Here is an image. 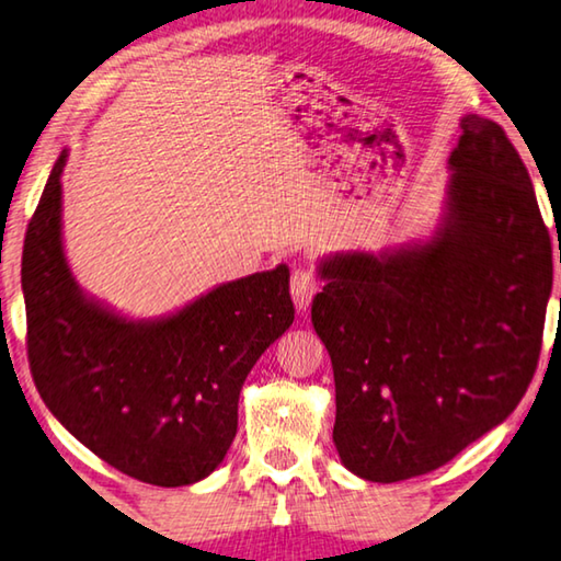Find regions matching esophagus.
Returning a JSON list of instances; mask_svg holds the SVG:
<instances>
[{
  "mask_svg": "<svg viewBox=\"0 0 561 561\" xmlns=\"http://www.w3.org/2000/svg\"><path fill=\"white\" fill-rule=\"evenodd\" d=\"M319 291V279L311 267H297L291 272V299L299 311H307L314 294Z\"/></svg>",
  "mask_w": 561,
  "mask_h": 561,
  "instance_id": "1",
  "label": "esophagus"
}]
</instances>
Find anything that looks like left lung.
Masks as SVG:
<instances>
[{
    "instance_id": "obj_1",
    "label": "left lung",
    "mask_w": 561,
    "mask_h": 561,
    "mask_svg": "<svg viewBox=\"0 0 561 561\" xmlns=\"http://www.w3.org/2000/svg\"><path fill=\"white\" fill-rule=\"evenodd\" d=\"M460 128L428 242L319 262L311 324L334 366V445L371 482L431 472L500 425L542 348L552 240L535 187L495 121L470 113Z\"/></svg>"
}]
</instances>
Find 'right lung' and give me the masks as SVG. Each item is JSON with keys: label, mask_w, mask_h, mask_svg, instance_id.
<instances>
[{"label": "right lung", "mask_w": 561, "mask_h": 561, "mask_svg": "<svg viewBox=\"0 0 561 561\" xmlns=\"http://www.w3.org/2000/svg\"><path fill=\"white\" fill-rule=\"evenodd\" d=\"M61 150L26 227L22 289L36 391L76 440L148 485L225 460L247 374L294 321L289 267L220 284L160 319H126L76 284L61 240Z\"/></svg>", "instance_id": "obj_1"}]
</instances>
